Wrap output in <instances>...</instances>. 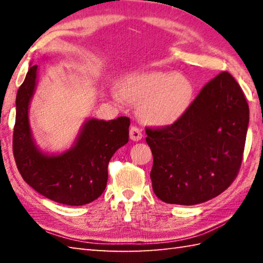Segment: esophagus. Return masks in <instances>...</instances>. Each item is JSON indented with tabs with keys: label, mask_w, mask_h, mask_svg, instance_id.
I'll list each match as a JSON object with an SVG mask.
<instances>
[{
	"label": "esophagus",
	"mask_w": 263,
	"mask_h": 263,
	"mask_svg": "<svg viewBox=\"0 0 263 263\" xmlns=\"http://www.w3.org/2000/svg\"><path fill=\"white\" fill-rule=\"evenodd\" d=\"M130 138L133 141H139L142 138V133L139 127L137 126H131L130 128Z\"/></svg>",
	"instance_id": "obj_1"
}]
</instances>
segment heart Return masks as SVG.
Returning <instances> with one entry per match:
<instances>
[{"label":"heart","mask_w":263,"mask_h":263,"mask_svg":"<svg viewBox=\"0 0 263 263\" xmlns=\"http://www.w3.org/2000/svg\"><path fill=\"white\" fill-rule=\"evenodd\" d=\"M124 96L139 104L142 121L153 125H168L184 112L193 96V86L180 73L146 72L127 78ZM117 99L119 96L115 95Z\"/></svg>","instance_id":"b5f03b06"}]
</instances>
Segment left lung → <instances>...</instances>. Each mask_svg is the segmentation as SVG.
I'll return each mask as SVG.
<instances>
[{"instance_id": "1", "label": "left lung", "mask_w": 263, "mask_h": 263, "mask_svg": "<svg viewBox=\"0 0 263 263\" xmlns=\"http://www.w3.org/2000/svg\"><path fill=\"white\" fill-rule=\"evenodd\" d=\"M249 109L228 72L202 88L172 125L146 127L153 154L154 194L169 204L195 205L220 195L241 166Z\"/></svg>"}]
</instances>
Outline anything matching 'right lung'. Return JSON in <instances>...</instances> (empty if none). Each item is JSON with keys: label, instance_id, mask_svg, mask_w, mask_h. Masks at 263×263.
I'll return each mask as SVG.
<instances>
[{"label": "right lung", "instance_id": "obj_1", "mask_svg": "<svg viewBox=\"0 0 263 263\" xmlns=\"http://www.w3.org/2000/svg\"><path fill=\"white\" fill-rule=\"evenodd\" d=\"M38 66H31L16 97L12 149L17 168L30 186L48 199L66 205H83L103 194L108 164L128 141L130 118L84 122L72 148L61 154L42 152L31 132L29 105L37 84Z\"/></svg>", "mask_w": 263, "mask_h": 263}]
</instances>
